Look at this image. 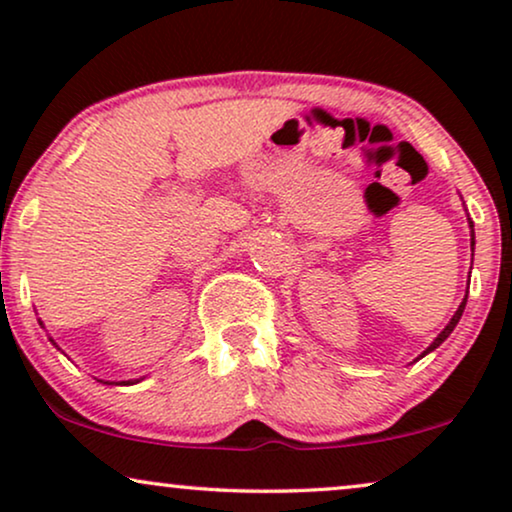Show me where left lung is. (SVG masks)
<instances>
[{
  "instance_id": "8db88e82",
  "label": "left lung",
  "mask_w": 512,
  "mask_h": 512,
  "mask_svg": "<svg viewBox=\"0 0 512 512\" xmlns=\"http://www.w3.org/2000/svg\"><path fill=\"white\" fill-rule=\"evenodd\" d=\"M468 228H471V249H473V247H475V233H473V221H471V219H468ZM471 263H473V261H471ZM468 277H471V275H468ZM466 298H468V289H466V296H464V300H461V305L457 307V312H454V314H452L450 324H447V326L443 328V331H440V333H438V338H436V340H433V342H431V345H429V347H426L422 354H419V359H422V356H426V354H429V352H433V349H436V347H440V345H443V342H445L447 338H450V333L454 331V326H457V324H459L461 314H464V307H466Z\"/></svg>"
}]
</instances>
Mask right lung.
I'll return each instance as SVG.
<instances>
[{
	"mask_svg": "<svg viewBox=\"0 0 512 512\" xmlns=\"http://www.w3.org/2000/svg\"><path fill=\"white\" fill-rule=\"evenodd\" d=\"M48 340H51L53 342V345H55V340L53 338H48ZM55 347H58V345H55ZM60 349V347H58ZM102 384H123V387H128V384H137V382H142V377H139V380H123V382H104V380H100Z\"/></svg>",
	"mask_w": 512,
	"mask_h": 512,
	"instance_id": "right-lung-1",
	"label": "right lung"
}]
</instances>
